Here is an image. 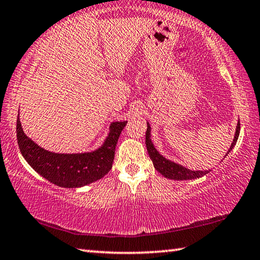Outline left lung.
I'll list each match as a JSON object with an SVG mask.
<instances>
[{
  "instance_id": "obj_1",
  "label": "left lung",
  "mask_w": 260,
  "mask_h": 260,
  "mask_svg": "<svg viewBox=\"0 0 260 260\" xmlns=\"http://www.w3.org/2000/svg\"><path fill=\"white\" fill-rule=\"evenodd\" d=\"M147 125H148V128H147V133H146V144H147L148 153L151 158L153 167H155V169L161 175H164L165 178L171 179V180H180V181H181V180H192V179L202 178L203 175L208 174L210 171H212V170L195 171V170L187 169V167L180 165V164H178V162H174L172 160L167 159V158L160 155L159 151H158L155 148V146H153V142L151 140V127L148 121H147ZM239 135H240V120L237 121L234 139H233L232 146L230 149H228V151L225 155V157L233 150V149H234L235 144L237 142V139H239Z\"/></svg>"
}]
</instances>
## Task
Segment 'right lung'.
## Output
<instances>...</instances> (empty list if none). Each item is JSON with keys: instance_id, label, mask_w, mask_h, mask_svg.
<instances>
[{"instance_id": "obj_1", "label": "right lung", "mask_w": 260, "mask_h": 260, "mask_svg": "<svg viewBox=\"0 0 260 260\" xmlns=\"http://www.w3.org/2000/svg\"><path fill=\"white\" fill-rule=\"evenodd\" d=\"M127 121H113L102 146L93 151L58 153L41 148L24 133L17 118V140L25 160L48 181L63 188H80L102 179L112 167L114 151Z\"/></svg>"}]
</instances>
